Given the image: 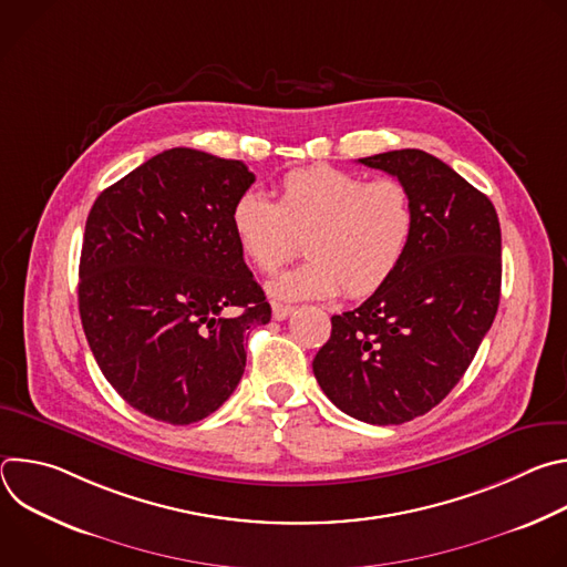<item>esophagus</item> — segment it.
I'll use <instances>...</instances> for the list:
<instances>
[{
	"label": "esophagus",
	"instance_id": "obj_1",
	"mask_svg": "<svg viewBox=\"0 0 567 567\" xmlns=\"http://www.w3.org/2000/svg\"><path fill=\"white\" fill-rule=\"evenodd\" d=\"M271 313L276 320H285L293 313V307L291 305H282V302H271Z\"/></svg>",
	"mask_w": 567,
	"mask_h": 567
}]
</instances>
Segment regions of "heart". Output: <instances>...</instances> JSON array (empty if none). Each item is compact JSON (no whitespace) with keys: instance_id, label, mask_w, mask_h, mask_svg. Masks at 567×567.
<instances>
[{"instance_id":"1","label":"heart","mask_w":567,"mask_h":567,"mask_svg":"<svg viewBox=\"0 0 567 567\" xmlns=\"http://www.w3.org/2000/svg\"><path fill=\"white\" fill-rule=\"evenodd\" d=\"M230 230L239 251L271 274L296 256L300 267L276 276L269 293L278 300H326L341 291L365 298L381 289L406 256L415 233V202L399 179H374L316 166L291 171L274 202L258 188L239 193L230 206Z\"/></svg>"}]
</instances>
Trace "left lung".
I'll return each mask as SVG.
<instances>
[{
    "instance_id": "1",
    "label": "left lung",
    "mask_w": 567,
    "mask_h": 567,
    "mask_svg": "<svg viewBox=\"0 0 567 567\" xmlns=\"http://www.w3.org/2000/svg\"><path fill=\"white\" fill-rule=\"evenodd\" d=\"M406 186L411 247L363 305L332 316L313 377L337 409L365 424H403L455 388L501 302V221L494 204L424 150L359 158Z\"/></svg>"
}]
</instances>
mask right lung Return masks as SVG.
<instances>
[{
    "instance_id": "1",
    "label": "right lung",
    "mask_w": 567,
    "mask_h": 567,
    "mask_svg": "<svg viewBox=\"0 0 567 567\" xmlns=\"http://www.w3.org/2000/svg\"><path fill=\"white\" fill-rule=\"evenodd\" d=\"M254 182L241 161L173 147L90 210L80 320L105 379L152 420L215 413L245 374L247 332L271 320L230 230V206Z\"/></svg>"
}]
</instances>
